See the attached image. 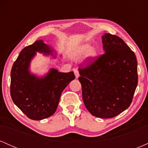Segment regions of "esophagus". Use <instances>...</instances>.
I'll return each mask as SVG.
<instances>
[{
  "instance_id": "1",
  "label": "esophagus",
  "mask_w": 148,
  "mask_h": 148,
  "mask_svg": "<svg viewBox=\"0 0 148 148\" xmlns=\"http://www.w3.org/2000/svg\"><path fill=\"white\" fill-rule=\"evenodd\" d=\"M74 74H75V76L76 79H78V78L79 77V70H78V69H74Z\"/></svg>"
}]
</instances>
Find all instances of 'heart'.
I'll use <instances>...</instances> for the list:
<instances>
[{"mask_svg":"<svg viewBox=\"0 0 148 148\" xmlns=\"http://www.w3.org/2000/svg\"><path fill=\"white\" fill-rule=\"evenodd\" d=\"M97 55V50L95 47H91L90 44H84L78 46L73 53V56L75 59H80L86 56V59L88 62L92 61Z\"/></svg>","mask_w":148,"mask_h":148,"instance_id":"heart-1","label":"heart"}]
</instances>
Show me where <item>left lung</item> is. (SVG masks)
<instances>
[{"mask_svg":"<svg viewBox=\"0 0 148 148\" xmlns=\"http://www.w3.org/2000/svg\"><path fill=\"white\" fill-rule=\"evenodd\" d=\"M104 53L90 65L79 69L84 103L100 118H111L130 106L138 84L135 53L121 38L101 37Z\"/></svg>","mask_w":148,"mask_h":148,"instance_id":"1","label":"left lung"}]
</instances>
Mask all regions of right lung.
Segmentation results:
<instances>
[{
  "mask_svg": "<svg viewBox=\"0 0 148 148\" xmlns=\"http://www.w3.org/2000/svg\"><path fill=\"white\" fill-rule=\"evenodd\" d=\"M37 52L56 58L57 53L42 40L22 49L11 70L10 94L16 106L34 120H41L53 115L61 93L72 80L73 72H59L51 68L45 75L38 76L30 72V63Z\"/></svg>",
  "mask_w": 148,
  "mask_h": 148,
  "instance_id": "1",
  "label": "right lung"
}]
</instances>
